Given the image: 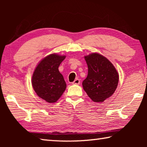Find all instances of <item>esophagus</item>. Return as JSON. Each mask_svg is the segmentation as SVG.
<instances>
[{
  "label": "esophagus",
  "mask_w": 147,
  "mask_h": 147,
  "mask_svg": "<svg viewBox=\"0 0 147 147\" xmlns=\"http://www.w3.org/2000/svg\"><path fill=\"white\" fill-rule=\"evenodd\" d=\"M80 80L78 78H76V80H74V82L72 84H76V85H78V84H80Z\"/></svg>",
  "instance_id": "1"
}]
</instances>
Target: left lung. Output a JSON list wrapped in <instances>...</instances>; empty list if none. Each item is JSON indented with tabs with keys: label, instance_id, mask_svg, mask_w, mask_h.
<instances>
[{
	"label": "left lung",
	"instance_id": "1",
	"mask_svg": "<svg viewBox=\"0 0 147 147\" xmlns=\"http://www.w3.org/2000/svg\"><path fill=\"white\" fill-rule=\"evenodd\" d=\"M88 67L87 78L82 82L84 91L95 102L112 95L118 85L119 74L108 59L97 53L85 56Z\"/></svg>",
	"mask_w": 147,
	"mask_h": 147
}]
</instances>
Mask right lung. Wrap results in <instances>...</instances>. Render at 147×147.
Wrapping results in <instances>:
<instances>
[{"instance_id": "1", "label": "right lung", "mask_w": 147, "mask_h": 147, "mask_svg": "<svg viewBox=\"0 0 147 147\" xmlns=\"http://www.w3.org/2000/svg\"><path fill=\"white\" fill-rule=\"evenodd\" d=\"M65 58L64 56L51 54L42 59L34 72L33 88L39 97L47 102H56L66 89L65 81L58 70Z\"/></svg>"}]
</instances>
